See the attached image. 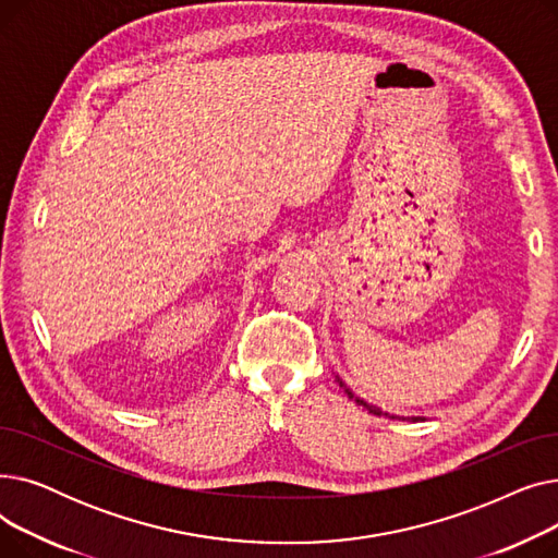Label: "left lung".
<instances>
[{
    "mask_svg": "<svg viewBox=\"0 0 558 558\" xmlns=\"http://www.w3.org/2000/svg\"><path fill=\"white\" fill-rule=\"evenodd\" d=\"M337 383H339V385H341V387L345 389V385L341 383V379H337ZM345 393H348V398H355V393H353V391H350V389H345ZM355 402H357V404H362V407H366L371 414H377V416H383V412H379V409H375L373 404H368V402H364V400H360V398H355ZM385 416H389V414H385ZM391 418H393V416H391ZM402 421H409V418H402ZM412 421H418V418H412Z\"/></svg>",
    "mask_w": 558,
    "mask_h": 558,
    "instance_id": "left-lung-1",
    "label": "left lung"
}]
</instances>
